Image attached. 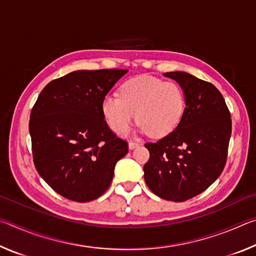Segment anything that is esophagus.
Returning <instances> with one entry per match:
<instances>
[{
    "label": "esophagus",
    "mask_w": 256,
    "mask_h": 256,
    "mask_svg": "<svg viewBox=\"0 0 256 256\" xmlns=\"http://www.w3.org/2000/svg\"><path fill=\"white\" fill-rule=\"evenodd\" d=\"M140 146V144H138V142H130L128 144V148H130V150H133V149H136V146Z\"/></svg>",
    "instance_id": "1"
}]
</instances>
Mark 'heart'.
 Wrapping results in <instances>:
<instances>
[{"instance_id":"heart-1","label":"heart","mask_w":256,"mask_h":256,"mask_svg":"<svg viewBox=\"0 0 256 256\" xmlns=\"http://www.w3.org/2000/svg\"><path fill=\"white\" fill-rule=\"evenodd\" d=\"M185 108V94L180 84L150 76L128 80L120 86V96L107 94L102 102L104 118L115 133H126L136 115L140 131L154 138L174 131Z\"/></svg>"}]
</instances>
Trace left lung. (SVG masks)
<instances>
[{
    "label": "left lung",
    "mask_w": 256,
    "mask_h": 256,
    "mask_svg": "<svg viewBox=\"0 0 256 256\" xmlns=\"http://www.w3.org/2000/svg\"><path fill=\"white\" fill-rule=\"evenodd\" d=\"M186 98L185 112L172 133L148 142L144 180L159 198L183 202L206 190L226 164L232 120L222 94L210 82L186 72H167Z\"/></svg>",
    "instance_id": "left-lung-1"
}]
</instances>
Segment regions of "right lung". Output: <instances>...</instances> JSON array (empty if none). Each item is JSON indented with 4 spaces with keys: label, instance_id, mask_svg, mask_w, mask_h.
<instances>
[{
    "label": "right lung",
    "instance_id": "obj_1",
    "mask_svg": "<svg viewBox=\"0 0 256 256\" xmlns=\"http://www.w3.org/2000/svg\"><path fill=\"white\" fill-rule=\"evenodd\" d=\"M128 70H81L50 81L32 110L34 167L60 196L88 202L106 192L128 142L112 132L102 102Z\"/></svg>",
    "mask_w": 256,
    "mask_h": 256
}]
</instances>
